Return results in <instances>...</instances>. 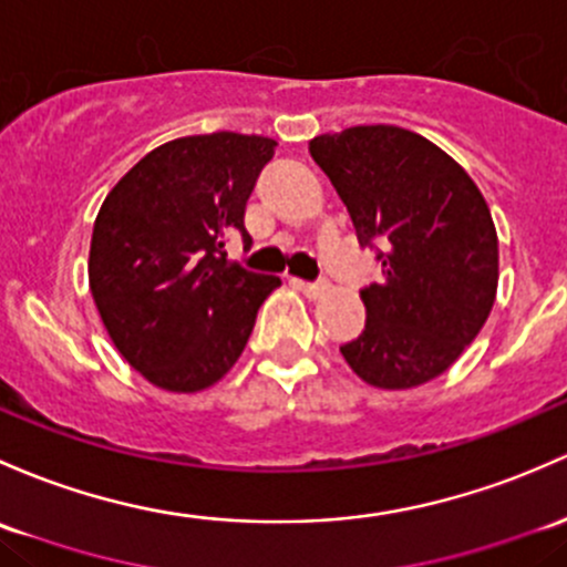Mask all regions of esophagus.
<instances>
[{
  "label": "esophagus",
  "mask_w": 567,
  "mask_h": 567,
  "mask_svg": "<svg viewBox=\"0 0 567 567\" xmlns=\"http://www.w3.org/2000/svg\"><path fill=\"white\" fill-rule=\"evenodd\" d=\"M293 285L303 296H309V299H318V296H323V290L329 288L326 282H303V279H293Z\"/></svg>",
  "instance_id": "1"
}]
</instances>
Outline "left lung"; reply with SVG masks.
I'll use <instances>...</instances> for the list:
<instances>
[{
	"label": "left lung",
	"instance_id": "1",
	"mask_svg": "<svg viewBox=\"0 0 567 567\" xmlns=\"http://www.w3.org/2000/svg\"><path fill=\"white\" fill-rule=\"evenodd\" d=\"M383 279L361 290L367 323L339 353L385 391L443 374L484 329L499 279L492 212L467 171L424 135L361 124L309 141Z\"/></svg>",
	"mask_w": 567,
	"mask_h": 567
}]
</instances>
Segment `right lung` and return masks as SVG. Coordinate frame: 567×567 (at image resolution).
Instances as JSON below:
<instances>
[{"instance_id": "right-lung-1", "label": "right lung", "mask_w": 567, "mask_h": 567, "mask_svg": "<svg viewBox=\"0 0 567 567\" xmlns=\"http://www.w3.org/2000/svg\"><path fill=\"white\" fill-rule=\"evenodd\" d=\"M264 135H187L152 148L105 195L89 247V290L122 359L152 385L195 393L230 372L279 277L230 264Z\"/></svg>"}]
</instances>
